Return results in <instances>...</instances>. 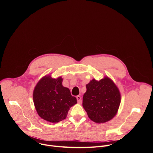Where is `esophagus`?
I'll return each instance as SVG.
<instances>
[{
  "label": "esophagus",
  "mask_w": 153,
  "mask_h": 153,
  "mask_svg": "<svg viewBox=\"0 0 153 153\" xmlns=\"http://www.w3.org/2000/svg\"><path fill=\"white\" fill-rule=\"evenodd\" d=\"M76 98H77V102L79 103H81V97L80 96H77V97H76Z\"/></svg>",
  "instance_id": "esophagus-1"
}]
</instances>
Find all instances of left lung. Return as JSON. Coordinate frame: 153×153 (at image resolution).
Returning <instances> with one entry per match:
<instances>
[{
  "label": "left lung",
  "instance_id": "8db88e82",
  "mask_svg": "<svg viewBox=\"0 0 153 153\" xmlns=\"http://www.w3.org/2000/svg\"><path fill=\"white\" fill-rule=\"evenodd\" d=\"M82 105L88 117L97 123L111 120L117 113L121 102L120 91L108 76L95 79L86 84Z\"/></svg>",
  "mask_w": 153,
  "mask_h": 153
}]
</instances>
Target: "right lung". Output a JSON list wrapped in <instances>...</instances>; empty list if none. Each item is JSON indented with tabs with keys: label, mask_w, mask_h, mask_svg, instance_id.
<instances>
[{
	"label": "right lung",
	"mask_w": 153,
	"mask_h": 153,
	"mask_svg": "<svg viewBox=\"0 0 153 153\" xmlns=\"http://www.w3.org/2000/svg\"><path fill=\"white\" fill-rule=\"evenodd\" d=\"M63 79L46 75L40 79L33 91V102L38 115L43 120L57 123L67 117L70 108L77 103L69 88L62 85Z\"/></svg>",
	"instance_id": "obj_1"
}]
</instances>
